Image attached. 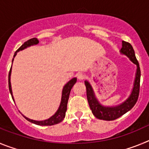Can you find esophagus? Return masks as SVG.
<instances>
[{
	"label": "esophagus",
	"mask_w": 149,
	"mask_h": 149,
	"mask_svg": "<svg viewBox=\"0 0 149 149\" xmlns=\"http://www.w3.org/2000/svg\"><path fill=\"white\" fill-rule=\"evenodd\" d=\"M84 78H85V75L83 74H77V79H78L79 81H83Z\"/></svg>",
	"instance_id": "esophagus-1"
}]
</instances>
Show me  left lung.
Wrapping results in <instances>:
<instances>
[{
	"label": "left lung",
	"instance_id": "1",
	"mask_svg": "<svg viewBox=\"0 0 149 149\" xmlns=\"http://www.w3.org/2000/svg\"><path fill=\"white\" fill-rule=\"evenodd\" d=\"M120 53L127 56L129 60L135 65H136V71L135 74L132 91L125 101H123L120 104L116 105V106H104L100 103L98 98H96L94 90L89 81H84L86 88V96H87L89 107L93 112V115L97 119H101V120L113 121L119 118L133 108V107L136 103L138 97H139L140 68H139V63L135 56L134 48L130 43L122 41V48L120 50Z\"/></svg>",
	"mask_w": 149,
	"mask_h": 149
}]
</instances>
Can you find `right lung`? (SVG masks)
<instances>
[{
  "instance_id": "1",
  "label": "right lung",
  "mask_w": 149,
  "mask_h": 149,
  "mask_svg": "<svg viewBox=\"0 0 149 149\" xmlns=\"http://www.w3.org/2000/svg\"><path fill=\"white\" fill-rule=\"evenodd\" d=\"M39 44V40H38L36 38H33V39H29L28 41L25 42L24 43L20 48H18L16 51V52L14 54L13 56V61H12V65H13V62L14 60V57L16 56L17 52L18 51H22V50L25 49V48H29L30 46L36 45ZM11 73H12V66L10 68V73H9V89H10V94L12 95V98H13V101L15 102V100H14V97H13V91H12V86H11V82H10V78H11ZM77 82V78L76 77H74V78L71 79L70 81H68L66 84H65V86H63V90H62V97H61V101H60V104L59 106V108L57 109V110L56 111L54 114L53 116H51L50 118L45 119V120L42 121H36L33 120V119H30L27 117H26L25 116H23L27 119L29 122H32V123L35 124V125H42V126H48V125H56V124L60 123L64 119L65 116V112L67 110V104H68V98H69V95H70L71 89H72V86L75 84V83Z\"/></svg>"
}]
</instances>
